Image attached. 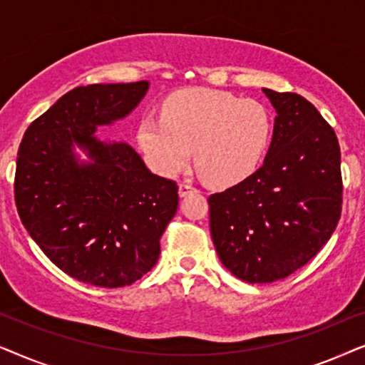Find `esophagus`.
I'll return each instance as SVG.
<instances>
[{"instance_id": "34e87169", "label": "esophagus", "mask_w": 365, "mask_h": 365, "mask_svg": "<svg viewBox=\"0 0 365 365\" xmlns=\"http://www.w3.org/2000/svg\"><path fill=\"white\" fill-rule=\"evenodd\" d=\"M191 192H197V189L192 186V184H189V182H182V184H179V196L181 197H186L187 194H191Z\"/></svg>"}]
</instances>
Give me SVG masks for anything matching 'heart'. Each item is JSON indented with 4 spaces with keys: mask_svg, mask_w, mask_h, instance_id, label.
I'll list each match as a JSON object with an SVG mask.
<instances>
[{
    "mask_svg": "<svg viewBox=\"0 0 365 365\" xmlns=\"http://www.w3.org/2000/svg\"><path fill=\"white\" fill-rule=\"evenodd\" d=\"M274 119L266 104L216 89H184L166 99L163 116L146 114L138 143L148 163L174 176L191 161L214 186L246 181L261 166L272 139Z\"/></svg>",
    "mask_w": 365,
    "mask_h": 365,
    "instance_id": "heart-1",
    "label": "heart"
}]
</instances>
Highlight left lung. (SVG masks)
<instances>
[{
    "label": "left lung",
    "mask_w": 365,
    "mask_h": 365,
    "mask_svg": "<svg viewBox=\"0 0 365 365\" xmlns=\"http://www.w3.org/2000/svg\"><path fill=\"white\" fill-rule=\"evenodd\" d=\"M262 91L277 113L264 164L207 199L219 259L251 284L279 281L311 261L336 231L342 204L334 129L301 94Z\"/></svg>",
    "instance_id": "left-lung-1"
}]
</instances>
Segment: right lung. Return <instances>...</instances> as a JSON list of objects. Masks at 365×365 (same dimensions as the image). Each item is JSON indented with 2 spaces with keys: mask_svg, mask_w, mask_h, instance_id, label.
Here are the masks:
<instances>
[{
  "mask_svg": "<svg viewBox=\"0 0 365 365\" xmlns=\"http://www.w3.org/2000/svg\"><path fill=\"white\" fill-rule=\"evenodd\" d=\"M148 89V81L74 88L19 144L14 201L23 226L53 264L91 286H129L151 271L178 211L176 182L149 171L128 143L96 136L129 116Z\"/></svg>",
  "mask_w": 365,
  "mask_h": 365,
  "instance_id": "obj_1",
  "label": "right lung"
}]
</instances>
